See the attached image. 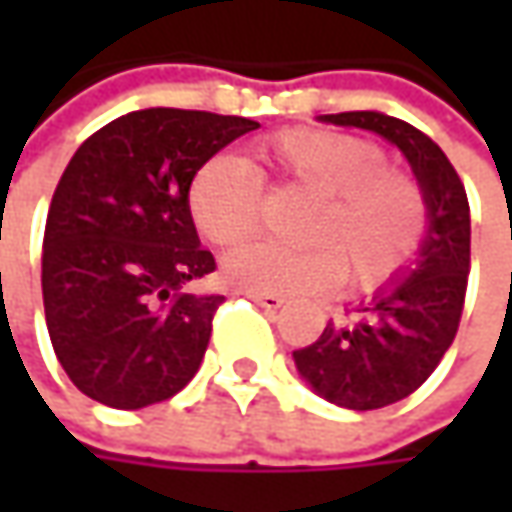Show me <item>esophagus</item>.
Wrapping results in <instances>:
<instances>
[{
	"mask_svg": "<svg viewBox=\"0 0 512 512\" xmlns=\"http://www.w3.org/2000/svg\"><path fill=\"white\" fill-rule=\"evenodd\" d=\"M256 305H262L265 310H279V307L285 305V299L282 296H276V293H247Z\"/></svg>",
	"mask_w": 512,
	"mask_h": 512,
	"instance_id": "esophagus-1",
	"label": "esophagus"
}]
</instances>
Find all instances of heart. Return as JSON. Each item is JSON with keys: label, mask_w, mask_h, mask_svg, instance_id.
I'll list each match as a JSON object with an SVG mask.
<instances>
[{"label": "heart", "mask_w": 512, "mask_h": 512, "mask_svg": "<svg viewBox=\"0 0 512 512\" xmlns=\"http://www.w3.org/2000/svg\"><path fill=\"white\" fill-rule=\"evenodd\" d=\"M259 159L279 179L319 196L307 222L310 247L250 242L225 259V276L250 293L310 296L347 276L379 287L410 265L427 236L422 185L387 168V153L336 130H285L259 145ZM187 210L207 242L239 245L259 227L262 176L245 159L219 153L187 187Z\"/></svg>", "instance_id": "obj_1"}]
</instances>
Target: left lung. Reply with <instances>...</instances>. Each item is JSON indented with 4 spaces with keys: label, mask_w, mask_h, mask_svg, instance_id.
Listing matches in <instances>:
<instances>
[{
    "label": "left lung",
    "mask_w": 512,
    "mask_h": 512,
    "mask_svg": "<svg viewBox=\"0 0 512 512\" xmlns=\"http://www.w3.org/2000/svg\"><path fill=\"white\" fill-rule=\"evenodd\" d=\"M322 122L373 130L402 150L430 213L416 265L344 325L330 322L316 342L293 350L296 370L322 399L379 410L419 390L456 339L470 273V205L456 168L419 128L376 110L330 113Z\"/></svg>",
    "instance_id": "obj_1"
}]
</instances>
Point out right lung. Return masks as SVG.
Masks as SVG:
<instances>
[{
	"instance_id": "1",
	"label": "right lung",
	"mask_w": 512,
	"mask_h": 512,
	"mask_svg": "<svg viewBox=\"0 0 512 512\" xmlns=\"http://www.w3.org/2000/svg\"><path fill=\"white\" fill-rule=\"evenodd\" d=\"M256 128L207 110H133L73 153L45 222L42 299L56 359L93 402L139 410L196 376L225 296L185 290L216 270L187 187Z\"/></svg>"
}]
</instances>
